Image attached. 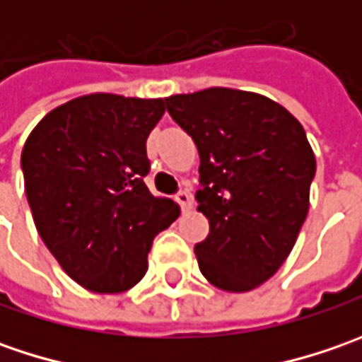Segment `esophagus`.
I'll list each match as a JSON object with an SVG mask.
<instances>
[{
    "instance_id": "34e87169",
    "label": "esophagus",
    "mask_w": 362,
    "mask_h": 362,
    "mask_svg": "<svg viewBox=\"0 0 362 362\" xmlns=\"http://www.w3.org/2000/svg\"><path fill=\"white\" fill-rule=\"evenodd\" d=\"M177 203L181 205L183 211H189V209L193 207V197H191V193H189L187 189H181V191L177 193Z\"/></svg>"
}]
</instances>
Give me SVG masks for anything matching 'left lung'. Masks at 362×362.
I'll list each match as a JSON object with an SVG mask.
<instances>
[{
	"instance_id": "8db88e82",
	"label": "left lung",
	"mask_w": 362,
	"mask_h": 362,
	"mask_svg": "<svg viewBox=\"0 0 362 362\" xmlns=\"http://www.w3.org/2000/svg\"><path fill=\"white\" fill-rule=\"evenodd\" d=\"M199 151L197 202L209 235L195 245L209 284L242 294L290 256L310 207L316 157L294 115L257 92L205 88L165 98Z\"/></svg>"
}]
</instances>
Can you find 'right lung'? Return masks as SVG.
Wrapping results in <instances>:
<instances>
[{
    "mask_svg": "<svg viewBox=\"0 0 362 362\" xmlns=\"http://www.w3.org/2000/svg\"><path fill=\"white\" fill-rule=\"evenodd\" d=\"M163 115V98L96 92L56 106L25 139L21 169L35 230L90 292L139 284L155 235L179 216L143 181L146 139Z\"/></svg>",
    "mask_w": 362,
    "mask_h": 362,
    "instance_id": "add662e5",
    "label": "right lung"
}]
</instances>
